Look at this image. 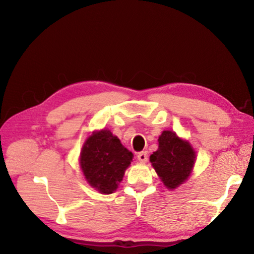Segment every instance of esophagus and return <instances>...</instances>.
Segmentation results:
<instances>
[{
	"label": "esophagus",
	"instance_id": "1",
	"mask_svg": "<svg viewBox=\"0 0 254 254\" xmlns=\"http://www.w3.org/2000/svg\"><path fill=\"white\" fill-rule=\"evenodd\" d=\"M137 160H139L140 162H147V160H148L147 151H141L137 153Z\"/></svg>",
	"mask_w": 254,
	"mask_h": 254
}]
</instances>
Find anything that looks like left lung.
<instances>
[{"instance_id": "1", "label": "left lung", "mask_w": 254, "mask_h": 254, "mask_svg": "<svg viewBox=\"0 0 254 254\" xmlns=\"http://www.w3.org/2000/svg\"><path fill=\"white\" fill-rule=\"evenodd\" d=\"M158 141V150L150 156V162L163 185L175 189L190 176L196 153L188 141L173 131H163Z\"/></svg>"}]
</instances>
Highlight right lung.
Segmentation results:
<instances>
[{
  "instance_id": "obj_1",
  "label": "right lung",
  "mask_w": 254,
  "mask_h": 254,
  "mask_svg": "<svg viewBox=\"0 0 254 254\" xmlns=\"http://www.w3.org/2000/svg\"><path fill=\"white\" fill-rule=\"evenodd\" d=\"M133 154L110 130L94 131L81 148L79 165L85 179L101 194H112L122 182Z\"/></svg>"
}]
</instances>
